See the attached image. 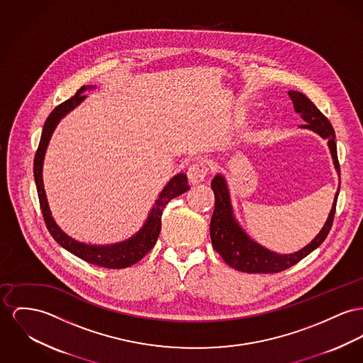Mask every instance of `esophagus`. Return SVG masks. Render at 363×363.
I'll return each instance as SVG.
<instances>
[{
  "label": "esophagus",
  "instance_id": "1",
  "mask_svg": "<svg viewBox=\"0 0 363 363\" xmlns=\"http://www.w3.org/2000/svg\"><path fill=\"white\" fill-rule=\"evenodd\" d=\"M208 168L202 161H196L194 162L193 165L187 170V177L190 184H199L203 182L205 176H206Z\"/></svg>",
  "mask_w": 363,
  "mask_h": 363
}]
</instances>
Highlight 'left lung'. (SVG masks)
<instances>
[{
	"label": "left lung",
	"instance_id": "1",
	"mask_svg": "<svg viewBox=\"0 0 363 363\" xmlns=\"http://www.w3.org/2000/svg\"><path fill=\"white\" fill-rule=\"evenodd\" d=\"M290 99L293 101L296 113L306 121V125H301L303 129H310L318 133L322 139L328 140V145L333 158V164L340 179V165L337 160V145H336V135L332 123L316 108L314 103L297 91H289ZM212 190L215 193V211L211 220V240L215 250L223 257V260L233 268L247 272V274H274L284 271L289 267L294 266L306 256H308L322 242L326 240L336 212L340 183L337 191L333 199V205L326 223L322 230L318 233L313 241L307 246L300 249L298 252L289 255H278L271 252L264 246L253 241L243 230L240 223L237 221L234 209L231 205L230 189L227 180L223 174H216L212 180Z\"/></svg>",
	"mask_w": 363,
	"mask_h": 363
}]
</instances>
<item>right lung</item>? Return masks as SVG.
I'll use <instances>...</instances> for the list:
<instances>
[{
    "label": "right lung",
    "mask_w": 363,
    "mask_h": 363,
    "mask_svg": "<svg viewBox=\"0 0 363 363\" xmlns=\"http://www.w3.org/2000/svg\"><path fill=\"white\" fill-rule=\"evenodd\" d=\"M95 86H82L77 91V94L69 100L63 101L57 107L53 108V111L49 114L47 121L44 123V129L41 133V140L38 145V150L35 152L34 158V180L37 186V193L40 198V205L43 211V216L45 220V224L48 227L50 235L53 240L57 242L62 247L73 253L74 256L79 257L81 260L91 263L94 266L104 267V268H126L133 266L135 263L140 262L145 255L154 247L155 242L158 240L160 231H161V218L164 208L168 205L170 199L186 193L190 190L187 184V174L177 173L174 174L164 190L160 193L158 198L155 199L154 206L151 208L148 216L145 218L143 227L133 234L130 238L118 243L111 245H89L84 242L75 241L72 237H69L52 218L50 209H49L48 199L44 189V180H43V165L45 152L48 148L49 140L52 138L53 130L56 129L57 123L63 117H66L72 110H74L78 104H81L86 96L84 95L85 91L92 89Z\"/></svg>",
    "instance_id": "add662e5"
}]
</instances>
